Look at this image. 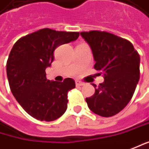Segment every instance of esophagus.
<instances>
[{
    "label": "esophagus",
    "instance_id": "34e87169",
    "mask_svg": "<svg viewBox=\"0 0 149 149\" xmlns=\"http://www.w3.org/2000/svg\"><path fill=\"white\" fill-rule=\"evenodd\" d=\"M75 85H76L77 86H84L85 84H84L83 82L80 81V80H76V81H75Z\"/></svg>",
    "mask_w": 149,
    "mask_h": 149
}]
</instances>
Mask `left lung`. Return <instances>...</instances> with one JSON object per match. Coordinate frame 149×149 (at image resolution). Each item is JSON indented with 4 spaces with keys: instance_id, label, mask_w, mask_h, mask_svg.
Wrapping results in <instances>:
<instances>
[{
    "instance_id": "obj_1",
    "label": "left lung",
    "mask_w": 149,
    "mask_h": 149,
    "mask_svg": "<svg viewBox=\"0 0 149 149\" xmlns=\"http://www.w3.org/2000/svg\"><path fill=\"white\" fill-rule=\"evenodd\" d=\"M80 36L89 44L96 62L94 69L104 81L86 98L96 114L111 117L120 113L132 97L140 76V56L127 40L113 34L92 30Z\"/></svg>"
}]
</instances>
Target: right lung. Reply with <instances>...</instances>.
<instances>
[{"instance_id": "1", "label": "right lung", "mask_w": 149, "mask_h": 149, "mask_svg": "<svg viewBox=\"0 0 149 149\" xmlns=\"http://www.w3.org/2000/svg\"><path fill=\"white\" fill-rule=\"evenodd\" d=\"M79 32L42 29L20 38L12 48L6 62L10 89L22 108L40 121H52L61 117L68 107V92L75 82L66 78L63 82L47 79L53 52L58 46L77 40Z\"/></svg>"}]
</instances>
